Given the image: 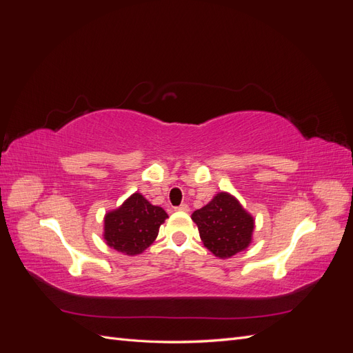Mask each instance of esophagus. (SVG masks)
<instances>
[{
    "mask_svg": "<svg viewBox=\"0 0 353 353\" xmlns=\"http://www.w3.org/2000/svg\"><path fill=\"white\" fill-rule=\"evenodd\" d=\"M188 205H185V203H183V205H179L175 208V210H183V212H188Z\"/></svg>",
    "mask_w": 353,
    "mask_h": 353,
    "instance_id": "obj_1",
    "label": "esophagus"
}]
</instances>
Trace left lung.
I'll use <instances>...</instances> for the list:
<instances>
[{"instance_id": "8db88e82", "label": "left lung", "mask_w": 353, "mask_h": 353, "mask_svg": "<svg viewBox=\"0 0 353 353\" xmlns=\"http://www.w3.org/2000/svg\"><path fill=\"white\" fill-rule=\"evenodd\" d=\"M191 219L197 223L203 244L218 258H231L248 248L252 240L253 218L227 193L213 197Z\"/></svg>"}]
</instances>
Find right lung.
I'll use <instances>...</instances> for the list:
<instances>
[{"label":"right lung","mask_w":353,"mask_h":353,"mask_svg":"<svg viewBox=\"0 0 353 353\" xmlns=\"http://www.w3.org/2000/svg\"><path fill=\"white\" fill-rule=\"evenodd\" d=\"M168 213L153 206L141 194H132L104 218V239L110 248L125 254H138L150 245Z\"/></svg>","instance_id":"1"}]
</instances>
